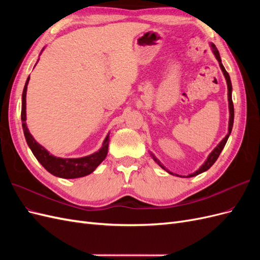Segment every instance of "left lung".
<instances>
[{
	"label": "left lung",
	"instance_id": "obj_1",
	"mask_svg": "<svg viewBox=\"0 0 260 260\" xmlns=\"http://www.w3.org/2000/svg\"><path fill=\"white\" fill-rule=\"evenodd\" d=\"M210 49H211L212 53H214L215 57L217 58V60H218V62H219V66H220V68H221V70H222V74H223V76H224V78H225L226 85H228V102H229V113H230V117H229V128H228V135L221 140V142H220L214 149H212V152L208 155V157H207V159L205 160V162H204L198 170H196L195 172H193V174H190V175H187V176H183V177L180 176V175H177V174H172L171 171H169L166 167L164 166V165L159 161V159L157 158V157H156L153 153H151V156H152V158L154 159V161H155L157 165H158V166H160L164 170H166V171L168 172V174H170V175H172V176H177V177H181V178H191V177H195V176H198V175L202 174V172L208 170V169L212 166V165L215 164V161L217 160V158L219 157L220 153H221V151H222L224 145H225V143H226L228 139H229V136L231 135L232 127H233V120H234V107H233V102H232V84H231V80H230V76H229V74L226 73L225 68L223 67L222 62H221V58H220L219 52H218V50H217V48H216V45H215L214 43H210Z\"/></svg>",
	"mask_w": 260,
	"mask_h": 260
}]
</instances>
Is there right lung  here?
I'll return each mask as SVG.
<instances>
[{"label": "right lung", "mask_w": 260, "mask_h": 260, "mask_svg": "<svg viewBox=\"0 0 260 260\" xmlns=\"http://www.w3.org/2000/svg\"><path fill=\"white\" fill-rule=\"evenodd\" d=\"M44 48L42 49V51ZM41 51V52H42ZM41 54V53H40ZM39 59L37 60L36 65L38 64ZM35 65V67H36ZM30 80V77L27 78L25 88L22 91L21 98V121H22V130L25 135L27 144L30 147L31 152L35 155L38 161L48 170L50 174L55 177L62 178V179H76L85 177L95 170L99 165L103 161L108 153V143H109V133L103 141L102 147L98 152L91 155L79 157V158H61V157H56L43 147L41 144H39L35 138L31 136L29 129L26 123V95H27V88Z\"/></svg>", "instance_id": "right-lung-1"}]
</instances>
